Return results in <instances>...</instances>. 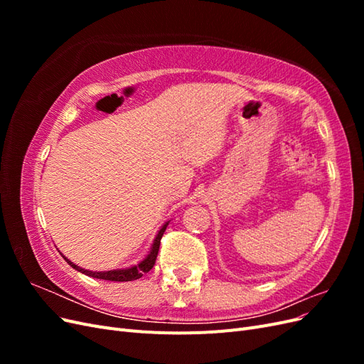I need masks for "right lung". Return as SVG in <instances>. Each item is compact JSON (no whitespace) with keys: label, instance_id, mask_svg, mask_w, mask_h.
Returning a JSON list of instances; mask_svg holds the SVG:
<instances>
[{"label":"right lung","instance_id":"obj_1","mask_svg":"<svg viewBox=\"0 0 364 364\" xmlns=\"http://www.w3.org/2000/svg\"><path fill=\"white\" fill-rule=\"evenodd\" d=\"M168 223H165L162 226V229L159 230V234L156 235L155 238V243H153L151 246V250L147 255V258L144 261H141L138 266H134L130 269H123V270H109V272H90V270H85L79 266H75V264H73L71 261H68L67 258H65V261H67L71 267H74L75 270H79L82 273H85L86 277H91V278H97V279H105V281H117V282H124V281H135V279H139L142 274L150 272L153 269V266H155L156 262V257H158V252H159V245H161V238L165 232V229H167Z\"/></svg>","mask_w":364,"mask_h":364}]
</instances>
